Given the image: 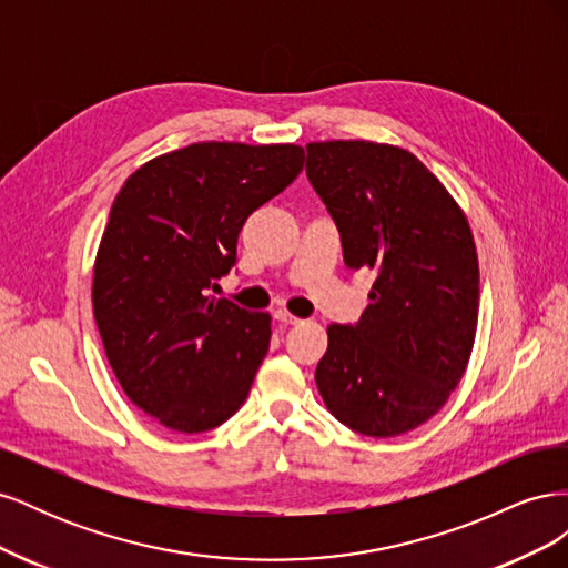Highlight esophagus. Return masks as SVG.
I'll use <instances>...</instances> for the list:
<instances>
[{
  "instance_id": "obj_1",
  "label": "esophagus",
  "mask_w": 568,
  "mask_h": 568,
  "mask_svg": "<svg viewBox=\"0 0 568 568\" xmlns=\"http://www.w3.org/2000/svg\"><path fill=\"white\" fill-rule=\"evenodd\" d=\"M274 320H280L284 324H298L301 322L296 315H291L288 311H277V313H274Z\"/></svg>"
}]
</instances>
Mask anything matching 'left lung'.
<instances>
[{
  "label": "left lung",
  "mask_w": 568,
  "mask_h": 568,
  "mask_svg": "<svg viewBox=\"0 0 568 568\" xmlns=\"http://www.w3.org/2000/svg\"><path fill=\"white\" fill-rule=\"evenodd\" d=\"M305 173L348 267L376 272L357 324H329L315 382L351 432L393 438L432 419L469 365L478 255L467 215L407 149L311 142Z\"/></svg>",
  "instance_id": "obj_1"
}]
</instances>
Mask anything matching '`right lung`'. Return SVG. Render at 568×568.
<instances>
[{"mask_svg":"<svg viewBox=\"0 0 568 568\" xmlns=\"http://www.w3.org/2000/svg\"><path fill=\"white\" fill-rule=\"evenodd\" d=\"M296 144L199 142L120 189L97 251L92 305L128 398L170 432L201 434L244 405L270 313L209 296L236 263L246 217L298 178Z\"/></svg>","mask_w":568,"mask_h":568,"instance_id":"obj_1","label":"right lung"}]
</instances>
